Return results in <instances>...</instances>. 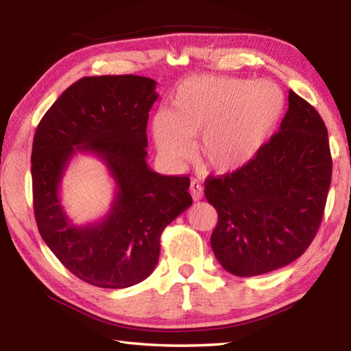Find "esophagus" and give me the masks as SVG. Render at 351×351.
Wrapping results in <instances>:
<instances>
[{
	"mask_svg": "<svg viewBox=\"0 0 351 351\" xmlns=\"http://www.w3.org/2000/svg\"><path fill=\"white\" fill-rule=\"evenodd\" d=\"M190 193L195 200H200L204 197V187L197 180H193L190 184Z\"/></svg>",
	"mask_w": 351,
	"mask_h": 351,
	"instance_id": "34e87169",
	"label": "esophagus"
}]
</instances>
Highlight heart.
I'll list each match as a JSON object with an SVG mask.
<instances>
[{
	"label": "heart",
	"instance_id": "obj_1",
	"mask_svg": "<svg viewBox=\"0 0 351 351\" xmlns=\"http://www.w3.org/2000/svg\"><path fill=\"white\" fill-rule=\"evenodd\" d=\"M287 108L282 87L271 80L190 77L175 88L170 110L156 111L151 136L156 152L169 164L195 154L217 173L241 169L263 151Z\"/></svg>",
	"mask_w": 351,
	"mask_h": 351
}]
</instances>
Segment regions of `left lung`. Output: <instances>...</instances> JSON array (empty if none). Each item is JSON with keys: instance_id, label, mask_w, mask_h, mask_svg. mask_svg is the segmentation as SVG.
<instances>
[{"instance_id": "8db88e82", "label": "left lung", "mask_w": 351, "mask_h": 351, "mask_svg": "<svg viewBox=\"0 0 351 351\" xmlns=\"http://www.w3.org/2000/svg\"><path fill=\"white\" fill-rule=\"evenodd\" d=\"M332 180L327 128L318 111L289 90L288 111L247 166L205 181L219 214L215 258L241 278L278 270L302 256L322 225Z\"/></svg>"}]
</instances>
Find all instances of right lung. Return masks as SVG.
<instances>
[{
  "label": "right lung",
  "instance_id": "1",
  "mask_svg": "<svg viewBox=\"0 0 351 351\" xmlns=\"http://www.w3.org/2000/svg\"><path fill=\"white\" fill-rule=\"evenodd\" d=\"M156 81L138 75L84 77L66 88L37 126L33 205L39 232L58 261L90 285L128 288L158 264L164 228L193 204L189 176H166L146 162V125ZM93 153L117 190L101 221L75 226L60 199L73 155Z\"/></svg>",
  "mask_w": 351,
  "mask_h": 351
}]
</instances>
